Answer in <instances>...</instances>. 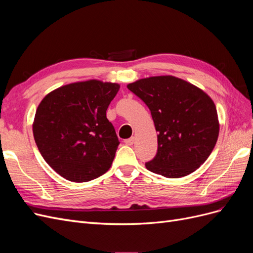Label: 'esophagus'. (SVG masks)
<instances>
[{"label": "esophagus", "mask_w": 253, "mask_h": 253, "mask_svg": "<svg viewBox=\"0 0 253 253\" xmlns=\"http://www.w3.org/2000/svg\"><path fill=\"white\" fill-rule=\"evenodd\" d=\"M134 141H135V138H134V137H131V138L126 139V140H125V143L127 144V145H132V144L134 143Z\"/></svg>", "instance_id": "34e87169"}]
</instances>
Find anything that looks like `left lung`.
Instances as JSON below:
<instances>
[{"label":"left lung","mask_w":253,"mask_h":253,"mask_svg":"<svg viewBox=\"0 0 253 253\" xmlns=\"http://www.w3.org/2000/svg\"><path fill=\"white\" fill-rule=\"evenodd\" d=\"M148 105L157 135V154L145 164L153 173L179 178L198 169L215 147L219 122L215 104L203 89L174 76L127 84Z\"/></svg>","instance_id":"obj_1"}]
</instances>
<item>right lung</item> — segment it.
<instances>
[{
	"label": "right lung",
	"mask_w": 253,
	"mask_h": 253,
	"mask_svg": "<svg viewBox=\"0 0 253 253\" xmlns=\"http://www.w3.org/2000/svg\"><path fill=\"white\" fill-rule=\"evenodd\" d=\"M118 83L91 79L53 89L36 111L33 132L41 155L65 179L85 182L104 174L118 137L106 118Z\"/></svg>",
	"instance_id": "add662e5"
}]
</instances>
